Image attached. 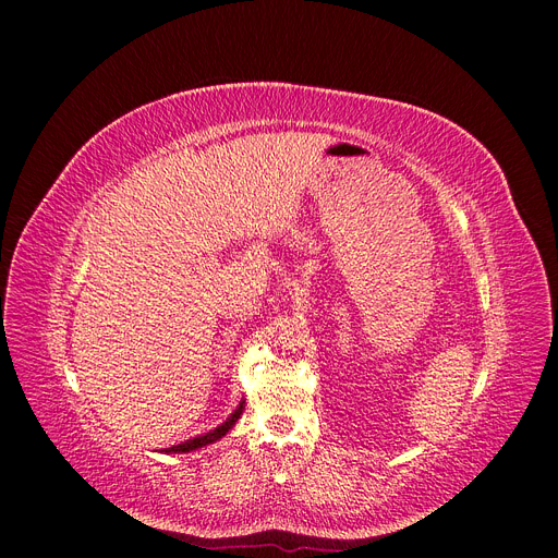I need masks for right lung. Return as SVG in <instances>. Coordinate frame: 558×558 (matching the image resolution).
<instances>
[{
  "mask_svg": "<svg viewBox=\"0 0 558 558\" xmlns=\"http://www.w3.org/2000/svg\"><path fill=\"white\" fill-rule=\"evenodd\" d=\"M242 412H244V400L240 402V407L234 409V412L226 418V423H221L219 427H215V429H210L208 434H201V436H194V438H190V441H183V444H179V446H171V448H165L162 452H167V454H175V452H192V450H198V448H203V446H210V444H215V441H219L221 436H226L230 429H232V425L238 423V418L242 416Z\"/></svg>",
  "mask_w": 558,
  "mask_h": 558,
  "instance_id": "right-lung-1",
  "label": "right lung"
}]
</instances>
